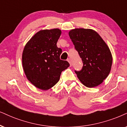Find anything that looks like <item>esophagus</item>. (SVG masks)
I'll return each mask as SVG.
<instances>
[{"label": "esophagus", "mask_w": 127, "mask_h": 127, "mask_svg": "<svg viewBox=\"0 0 127 127\" xmlns=\"http://www.w3.org/2000/svg\"><path fill=\"white\" fill-rule=\"evenodd\" d=\"M67 61H68L69 63H70V66H71V65H72V61L71 60V59H67Z\"/></svg>", "instance_id": "obj_1"}]
</instances>
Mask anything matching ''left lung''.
I'll list each match as a JSON object with an SVG mask.
<instances>
[{
  "label": "left lung",
  "mask_w": 127,
  "mask_h": 127,
  "mask_svg": "<svg viewBox=\"0 0 127 127\" xmlns=\"http://www.w3.org/2000/svg\"><path fill=\"white\" fill-rule=\"evenodd\" d=\"M68 34L83 63L81 70L75 71L78 79L89 88L101 84L110 74L113 63L108 46L97 32L90 29H74Z\"/></svg>",
  "instance_id": "8db88e82"
}]
</instances>
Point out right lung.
Listing matches in <instances>:
<instances>
[{
    "label": "right lung",
    "mask_w": 127,
    "mask_h": 127,
    "mask_svg": "<svg viewBox=\"0 0 127 127\" xmlns=\"http://www.w3.org/2000/svg\"><path fill=\"white\" fill-rule=\"evenodd\" d=\"M61 34L59 29L40 30L24 47V72L29 81L38 89H51L59 81L62 72L70 66L68 62L60 59L62 50L57 47V43Z\"/></svg>",
    "instance_id": "right-lung-1"
}]
</instances>
